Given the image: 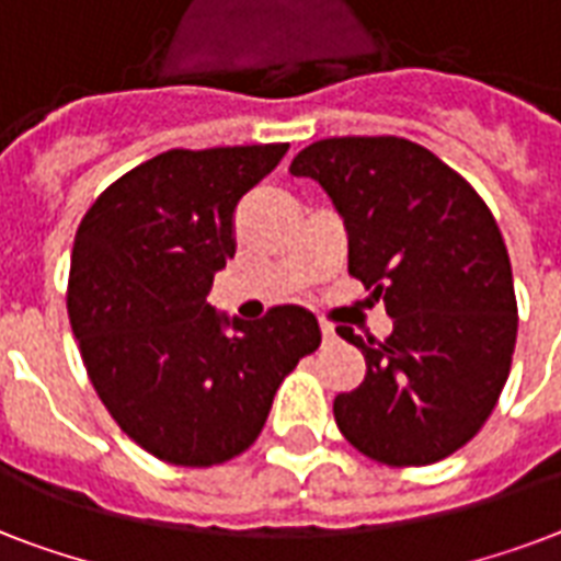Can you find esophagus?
<instances>
[{"label": "esophagus", "instance_id": "obj_1", "mask_svg": "<svg viewBox=\"0 0 561 561\" xmlns=\"http://www.w3.org/2000/svg\"><path fill=\"white\" fill-rule=\"evenodd\" d=\"M319 328H321V336H324V342H330V340H333V336H336V330H333V324H330V321L321 319Z\"/></svg>", "mask_w": 561, "mask_h": 561}]
</instances>
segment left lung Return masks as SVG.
<instances>
[{
	"mask_svg": "<svg viewBox=\"0 0 561 561\" xmlns=\"http://www.w3.org/2000/svg\"><path fill=\"white\" fill-rule=\"evenodd\" d=\"M289 172L333 198L351 277L392 316L386 340L336 328L366 357L363 383L333 401L342 436L392 468L450 457L492 415L518 333L492 210L459 172L403 137L319 140Z\"/></svg>",
	"mask_w": 561,
	"mask_h": 561,
	"instance_id": "1",
	"label": "left lung"
}]
</instances>
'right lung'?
I'll return each mask as SVG.
<instances>
[{"label":"right lung","instance_id":"obj_1","mask_svg":"<svg viewBox=\"0 0 561 561\" xmlns=\"http://www.w3.org/2000/svg\"><path fill=\"white\" fill-rule=\"evenodd\" d=\"M286 149H169L116 178L78 225L67 286L78 351L125 436L163 462L240 457L277 386L319 348V321L304 307L228 321L207 304L213 275L237 254V204Z\"/></svg>","mask_w":561,"mask_h":561}]
</instances>
